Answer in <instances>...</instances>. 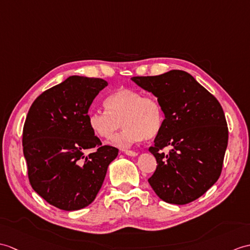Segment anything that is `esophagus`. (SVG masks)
<instances>
[{"label":"esophagus","mask_w":250,"mask_h":250,"mask_svg":"<svg viewBox=\"0 0 250 250\" xmlns=\"http://www.w3.org/2000/svg\"><path fill=\"white\" fill-rule=\"evenodd\" d=\"M125 153L130 156H136L138 154L136 151H132V150H125Z\"/></svg>","instance_id":"obj_1"}]
</instances>
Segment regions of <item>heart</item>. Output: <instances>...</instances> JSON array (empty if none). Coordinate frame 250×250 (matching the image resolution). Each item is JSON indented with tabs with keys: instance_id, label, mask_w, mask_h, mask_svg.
<instances>
[{
	"instance_id": "1",
	"label": "heart",
	"mask_w": 250,
	"mask_h": 250,
	"mask_svg": "<svg viewBox=\"0 0 250 250\" xmlns=\"http://www.w3.org/2000/svg\"><path fill=\"white\" fill-rule=\"evenodd\" d=\"M104 106L106 111H89L87 121L91 131L102 138H111L123 123L125 129L109 141L115 147L125 149L144 138L151 139L163 126V109L153 96L120 88L104 100Z\"/></svg>"
}]
</instances>
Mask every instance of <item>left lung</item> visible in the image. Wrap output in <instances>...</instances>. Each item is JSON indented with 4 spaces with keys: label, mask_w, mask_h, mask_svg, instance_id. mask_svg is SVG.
<instances>
[{
    "label": "left lung",
    "mask_w": 250,
    "mask_h": 250,
    "mask_svg": "<svg viewBox=\"0 0 250 250\" xmlns=\"http://www.w3.org/2000/svg\"><path fill=\"white\" fill-rule=\"evenodd\" d=\"M158 98L163 126L149 148L156 169L148 179L162 200L187 205L215 183L223 169L228 126L217 99L188 72L170 70L155 77H133ZM171 146L168 155L160 150Z\"/></svg>",
    "instance_id": "obj_1"
}]
</instances>
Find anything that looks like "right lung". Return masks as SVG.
Returning <instances> with one entry per match:
<instances>
[{
	"label": "right lung",
	"instance_id": "obj_1",
	"mask_svg": "<svg viewBox=\"0 0 250 250\" xmlns=\"http://www.w3.org/2000/svg\"><path fill=\"white\" fill-rule=\"evenodd\" d=\"M107 82L72 75L36 98L23 126V154L33 189L61 210L95 200L118 149L102 146L87 121L88 109ZM87 148L95 151L86 157Z\"/></svg>",
	"mask_w": 250,
	"mask_h": 250
}]
</instances>
